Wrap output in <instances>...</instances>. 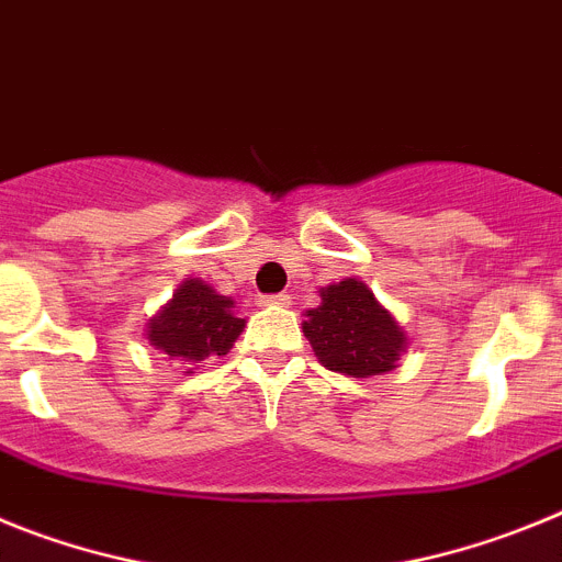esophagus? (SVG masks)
Instances as JSON below:
<instances>
[{
  "mask_svg": "<svg viewBox=\"0 0 562 562\" xmlns=\"http://www.w3.org/2000/svg\"><path fill=\"white\" fill-rule=\"evenodd\" d=\"M261 306H281L284 310V306H292V297L284 295V292L281 295H267L261 297Z\"/></svg>",
  "mask_w": 562,
  "mask_h": 562,
  "instance_id": "obj_1",
  "label": "esophagus"
}]
</instances>
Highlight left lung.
Here are the masks:
<instances>
[{
  "label": "left lung",
  "mask_w": 562,
  "mask_h": 562,
  "mask_svg": "<svg viewBox=\"0 0 562 562\" xmlns=\"http://www.w3.org/2000/svg\"><path fill=\"white\" fill-rule=\"evenodd\" d=\"M304 335L321 366L357 380L389 374L408 349L400 321L360 278L321 286V306L306 310Z\"/></svg>",
  "instance_id": "1"
}]
</instances>
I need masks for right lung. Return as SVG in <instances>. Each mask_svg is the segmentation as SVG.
<instances>
[{"instance_id":"right-lung-1","label":"right lung","mask_w":562,"mask_h":562,"mask_svg":"<svg viewBox=\"0 0 562 562\" xmlns=\"http://www.w3.org/2000/svg\"><path fill=\"white\" fill-rule=\"evenodd\" d=\"M245 324L231 295H220L202 278H186L146 324V340L171 360L202 362L227 355Z\"/></svg>"}]
</instances>
